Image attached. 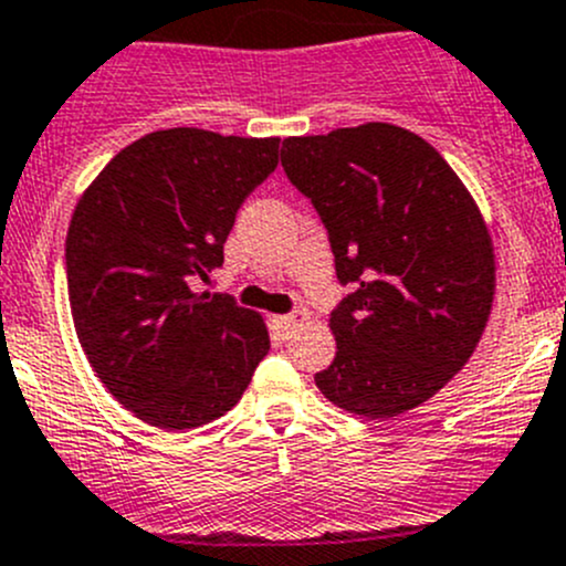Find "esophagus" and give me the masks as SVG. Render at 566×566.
Listing matches in <instances>:
<instances>
[{
    "label": "esophagus",
    "mask_w": 566,
    "mask_h": 566,
    "mask_svg": "<svg viewBox=\"0 0 566 566\" xmlns=\"http://www.w3.org/2000/svg\"><path fill=\"white\" fill-rule=\"evenodd\" d=\"M274 327H277L280 333H283V336H292V333H297L300 327L305 325V322H308V314H305V311H294V314H283V316H274Z\"/></svg>",
    "instance_id": "obj_1"
}]
</instances>
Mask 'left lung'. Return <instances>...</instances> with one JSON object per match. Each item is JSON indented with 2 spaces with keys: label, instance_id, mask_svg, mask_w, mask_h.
Returning a JSON list of instances; mask_svg holds the SVG:
<instances>
[{
  "label": "left lung",
  "instance_id": "left-lung-1",
  "mask_svg": "<svg viewBox=\"0 0 566 566\" xmlns=\"http://www.w3.org/2000/svg\"><path fill=\"white\" fill-rule=\"evenodd\" d=\"M280 160L353 286L331 314L336 358L316 386L369 419L422 406L470 360L492 314L481 208L424 138L386 122L286 138Z\"/></svg>",
  "mask_w": 566,
  "mask_h": 566
}]
</instances>
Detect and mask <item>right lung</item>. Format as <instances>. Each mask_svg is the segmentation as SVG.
I'll use <instances>...</instances> for the list:
<instances>
[{
  "label": "right lung",
  "mask_w": 566,
  "mask_h": 566,
  "mask_svg": "<svg viewBox=\"0 0 566 566\" xmlns=\"http://www.w3.org/2000/svg\"><path fill=\"white\" fill-rule=\"evenodd\" d=\"M280 138L197 127L125 147L80 197L66 235L69 305L96 378L166 430L228 413L269 353L263 316L191 277L224 263L241 202L277 166Z\"/></svg>",
  "instance_id": "add662e5"
}]
</instances>
